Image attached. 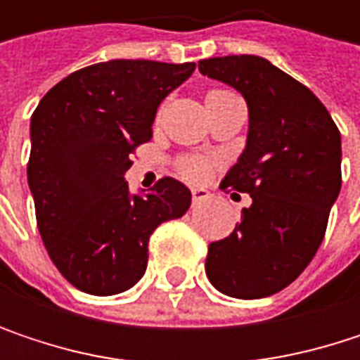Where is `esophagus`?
<instances>
[{"instance_id":"34e87169","label":"esophagus","mask_w":360,"mask_h":360,"mask_svg":"<svg viewBox=\"0 0 360 360\" xmlns=\"http://www.w3.org/2000/svg\"><path fill=\"white\" fill-rule=\"evenodd\" d=\"M208 198H210V193L206 189H191V202H193V206L206 202Z\"/></svg>"}]
</instances>
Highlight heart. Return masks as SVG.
<instances>
[{
	"label": "heart",
	"instance_id": "1",
	"mask_svg": "<svg viewBox=\"0 0 360 360\" xmlns=\"http://www.w3.org/2000/svg\"><path fill=\"white\" fill-rule=\"evenodd\" d=\"M212 94H223V91H221V89H212V91H208V96H212ZM179 171L185 179L198 183V181H204L206 177H208L210 167H208V162H206V160H202V158H187V160H183V162L179 165Z\"/></svg>",
	"mask_w": 360,
	"mask_h": 360
}]
</instances>
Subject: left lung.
<instances>
[{
  "mask_svg": "<svg viewBox=\"0 0 360 360\" xmlns=\"http://www.w3.org/2000/svg\"><path fill=\"white\" fill-rule=\"evenodd\" d=\"M204 77L240 91L248 139L221 189L252 204L206 256L210 283L242 300L290 285L313 260L342 187V139L319 98L260 56L200 60ZM236 195V193H231Z\"/></svg>",
  "mask_w": 360,
  "mask_h": 360,
  "instance_id": "left-lung-1",
  "label": "left lung"
}]
</instances>
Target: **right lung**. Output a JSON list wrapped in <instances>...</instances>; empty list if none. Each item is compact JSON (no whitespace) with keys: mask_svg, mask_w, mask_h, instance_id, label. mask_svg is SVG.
<instances>
[{"mask_svg":"<svg viewBox=\"0 0 360 360\" xmlns=\"http://www.w3.org/2000/svg\"><path fill=\"white\" fill-rule=\"evenodd\" d=\"M193 62L110 60L53 85L31 116L27 167L37 227L58 271L81 292L112 296L148 266L154 229L179 219L191 191L173 177L131 193V152L152 137L160 102Z\"/></svg>","mask_w":360,"mask_h":360,"instance_id":"right-lung-1","label":"right lung"}]
</instances>
